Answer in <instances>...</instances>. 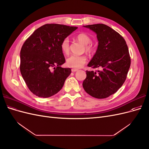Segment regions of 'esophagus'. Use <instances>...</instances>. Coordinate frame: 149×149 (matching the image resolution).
Masks as SVG:
<instances>
[{
  "mask_svg": "<svg viewBox=\"0 0 149 149\" xmlns=\"http://www.w3.org/2000/svg\"><path fill=\"white\" fill-rule=\"evenodd\" d=\"M78 71V69H74V68L71 69V71L72 72H76V71Z\"/></svg>",
  "mask_w": 149,
  "mask_h": 149,
  "instance_id": "1",
  "label": "esophagus"
}]
</instances>
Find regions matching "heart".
<instances>
[{"label": "heart", "instance_id": "obj_1", "mask_svg": "<svg viewBox=\"0 0 149 149\" xmlns=\"http://www.w3.org/2000/svg\"><path fill=\"white\" fill-rule=\"evenodd\" d=\"M79 42L86 46V50L88 52H91L93 48L91 46L88 45L91 42V38L87 34L81 33L76 37ZM61 49L65 55L68 54L70 51V40L68 38H65L61 43ZM87 61V58L84 55H71L66 59V64L68 67L74 69L81 68Z\"/></svg>", "mask_w": 149, "mask_h": 149}]
</instances>
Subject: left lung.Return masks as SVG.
I'll use <instances>...</instances> for the list:
<instances>
[{
    "instance_id": "1",
    "label": "left lung",
    "mask_w": 149,
    "mask_h": 149,
    "mask_svg": "<svg viewBox=\"0 0 149 149\" xmlns=\"http://www.w3.org/2000/svg\"><path fill=\"white\" fill-rule=\"evenodd\" d=\"M96 33L97 50L88 66L102 68L97 72L86 71L83 83L85 91L97 99L114 94L125 82L130 66V58L124 38L104 24L84 25Z\"/></svg>"
}]
</instances>
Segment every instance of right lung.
Instances as JSON below:
<instances>
[{
  "label": "right lung",
  "instance_id": "1",
  "mask_svg": "<svg viewBox=\"0 0 149 149\" xmlns=\"http://www.w3.org/2000/svg\"><path fill=\"white\" fill-rule=\"evenodd\" d=\"M77 29L45 24L36 30L24 43L20 50V73L35 95L49 97L63 86L71 70L61 67L65 62L61 43Z\"/></svg>",
  "mask_w": 149,
  "mask_h": 149
}]
</instances>
